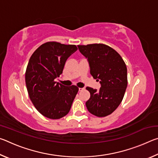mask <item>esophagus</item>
<instances>
[{"mask_svg": "<svg viewBox=\"0 0 158 158\" xmlns=\"http://www.w3.org/2000/svg\"><path fill=\"white\" fill-rule=\"evenodd\" d=\"M84 89V88H79V91H82Z\"/></svg>", "mask_w": 158, "mask_h": 158, "instance_id": "esophagus-1", "label": "esophagus"}]
</instances>
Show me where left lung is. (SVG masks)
<instances>
[{
	"instance_id": "left-lung-1",
	"label": "left lung",
	"mask_w": 158,
	"mask_h": 158,
	"mask_svg": "<svg viewBox=\"0 0 158 158\" xmlns=\"http://www.w3.org/2000/svg\"><path fill=\"white\" fill-rule=\"evenodd\" d=\"M77 47L88 58L90 74L101 84L99 90L86 87L90 94L85 102L87 109L95 116H109L123 99L127 85L126 65L121 55L108 45L91 44Z\"/></svg>"
}]
</instances>
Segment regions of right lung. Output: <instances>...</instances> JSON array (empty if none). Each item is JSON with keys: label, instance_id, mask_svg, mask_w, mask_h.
Segmentation results:
<instances>
[{"label": "right lung", "instance_id": "1", "mask_svg": "<svg viewBox=\"0 0 158 158\" xmlns=\"http://www.w3.org/2000/svg\"><path fill=\"white\" fill-rule=\"evenodd\" d=\"M77 50L74 44L47 42L35 51L26 68L25 80L32 103L40 113L51 119L66 116L79 91L55 81L63 73L69 56Z\"/></svg>", "mask_w": 158, "mask_h": 158}]
</instances>
